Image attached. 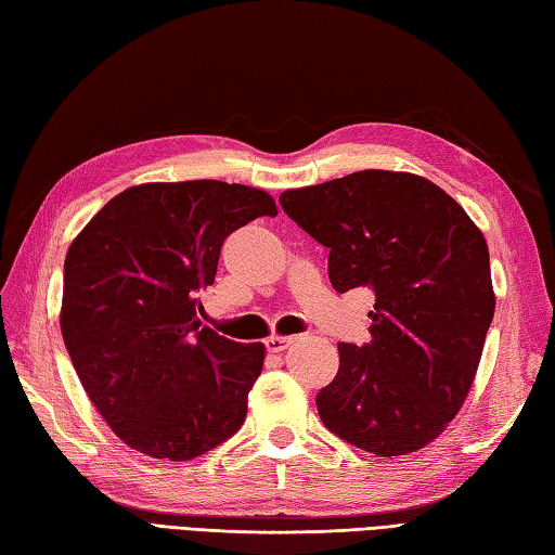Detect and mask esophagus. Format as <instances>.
<instances>
[{"label":"esophagus","instance_id":"obj_1","mask_svg":"<svg viewBox=\"0 0 555 555\" xmlns=\"http://www.w3.org/2000/svg\"><path fill=\"white\" fill-rule=\"evenodd\" d=\"M291 344H293L291 336H269L264 340V346H267L269 352H284Z\"/></svg>","mask_w":555,"mask_h":555}]
</instances>
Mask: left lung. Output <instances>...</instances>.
<instances>
[{
  "label": "left lung",
  "instance_id": "obj_1",
  "mask_svg": "<svg viewBox=\"0 0 555 555\" xmlns=\"http://www.w3.org/2000/svg\"><path fill=\"white\" fill-rule=\"evenodd\" d=\"M279 199L328 247L338 293L374 291L372 340L338 344V372L317 396L326 429L379 457L439 439L473 388L496 310L477 223L408 171L364 169Z\"/></svg>",
  "mask_w": 555,
  "mask_h": 555
}]
</instances>
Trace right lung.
I'll return each instance as SVG.
<instances>
[{"label": "right lung", "instance_id": "obj_1", "mask_svg": "<svg viewBox=\"0 0 555 555\" xmlns=\"http://www.w3.org/2000/svg\"><path fill=\"white\" fill-rule=\"evenodd\" d=\"M259 188L140 183L88 221L64 262L62 336L92 405L150 457L193 460L241 429L262 344H235L197 320L223 238L276 217Z\"/></svg>", "mask_w": 555, "mask_h": 555}]
</instances>
